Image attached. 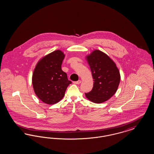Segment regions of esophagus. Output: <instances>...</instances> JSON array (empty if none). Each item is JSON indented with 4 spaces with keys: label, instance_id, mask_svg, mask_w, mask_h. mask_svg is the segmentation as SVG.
<instances>
[{
    "label": "esophagus",
    "instance_id": "34e87169",
    "mask_svg": "<svg viewBox=\"0 0 154 154\" xmlns=\"http://www.w3.org/2000/svg\"><path fill=\"white\" fill-rule=\"evenodd\" d=\"M81 82V80L77 81H74L73 82L74 84H80Z\"/></svg>",
    "mask_w": 154,
    "mask_h": 154
}]
</instances>
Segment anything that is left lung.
I'll use <instances>...</instances> for the list:
<instances>
[{"instance_id":"8db88e82","label":"left lung","mask_w":154,"mask_h":154,"mask_svg":"<svg viewBox=\"0 0 154 154\" xmlns=\"http://www.w3.org/2000/svg\"><path fill=\"white\" fill-rule=\"evenodd\" d=\"M94 80L92 91L85 94L86 97L95 103L108 100L117 91L121 75L116 63L104 52L95 50L87 55Z\"/></svg>"}]
</instances>
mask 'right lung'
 Segmentation results:
<instances>
[{
  "label": "right lung",
  "mask_w": 154,
  "mask_h": 154,
  "mask_svg": "<svg viewBox=\"0 0 154 154\" xmlns=\"http://www.w3.org/2000/svg\"><path fill=\"white\" fill-rule=\"evenodd\" d=\"M65 55L60 50L47 54L37 62L32 75L33 90L38 98L47 104L59 102L72 82L61 66Z\"/></svg>",
  "instance_id": "obj_1"
}]
</instances>
